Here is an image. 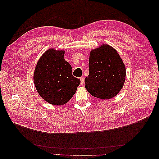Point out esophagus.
Here are the masks:
<instances>
[{
  "label": "esophagus",
  "mask_w": 159,
  "mask_h": 159,
  "mask_svg": "<svg viewBox=\"0 0 159 159\" xmlns=\"http://www.w3.org/2000/svg\"><path fill=\"white\" fill-rule=\"evenodd\" d=\"M80 81H81V85H83L84 84V78H80Z\"/></svg>",
  "instance_id": "esophagus-1"
}]
</instances>
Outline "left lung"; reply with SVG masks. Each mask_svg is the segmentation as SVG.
Here are the masks:
<instances>
[{"label": "left lung", "instance_id": "left-lung-1", "mask_svg": "<svg viewBox=\"0 0 159 159\" xmlns=\"http://www.w3.org/2000/svg\"><path fill=\"white\" fill-rule=\"evenodd\" d=\"M89 70L85 88L93 97L111 99L123 88L126 78L125 66L112 46L103 44L91 50Z\"/></svg>", "mask_w": 159, "mask_h": 159}]
</instances>
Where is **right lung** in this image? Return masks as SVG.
<instances>
[{"instance_id":"add662e5","label":"right lung","mask_w":159,"mask_h":159,"mask_svg":"<svg viewBox=\"0 0 159 159\" xmlns=\"http://www.w3.org/2000/svg\"><path fill=\"white\" fill-rule=\"evenodd\" d=\"M64 50L50 48L38 60L34 73L37 92L53 105L68 103L76 92L80 80L72 75L71 66L64 59Z\"/></svg>"}]
</instances>
